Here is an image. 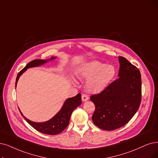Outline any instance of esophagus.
Wrapping results in <instances>:
<instances>
[{"label":"esophagus","mask_w":158,"mask_h":158,"mask_svg":"<svg viewBox=\"0 0 158 158\" xmlns=\"http://www.w3.org/2000/svg\"><path fill=\"white\" fill-rule=\"evenodd\" d=\"M88 99H89V97H88L85 94H82L81 95V100H82L83 102H85Z\"/></svg>","instance_id":"1"}]
</instances>
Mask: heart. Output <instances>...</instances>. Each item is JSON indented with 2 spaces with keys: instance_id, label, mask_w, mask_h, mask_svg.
<instances>
[{
  "instance_id": "heart-1",
  "label": "heart",
  "mask_w": 158,
  "mask_h": 158,
  "mask_svg": "<svg viewBox=\"0 0 158 158\" xmlns=\"http://www.w3.org/2000/svg\"><path fill=\"white\" fill-rule=\"evenodd\" d=\"M116 74V69L112 65L92 61L81 66L78 71V78L87 80L86 89L93 93H99L109 85Z\"/></svg>"
}]
</instances>
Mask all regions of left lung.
<instances>
[{
  "label": "left lung",
  "instance_id": "1",
  "mask_svg": "<svg viewBox=\"0 0 158 158\" xmlns=\"http://www.w3.org/2000/svg\"><path fill=\"white\" fill-rule=\"evenodd\" d=\"M118 78L90 98L95 106L93 123L108 131L127 124L139 108L141 100L139 70L122 56H118Z\"/></svg>",
  "mask_w": 158,
  "mask_h": 158
}]
</instances>
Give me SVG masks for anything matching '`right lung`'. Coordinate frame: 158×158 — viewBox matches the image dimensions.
Listing matches in <instances>:
<instances>
[{
  "label": "right lung",
  "instance_id": "right-lung-1",
  "mask_svg": "<svg viewBox=\"0 0 158 158\" xmlns=\"http://www.w3.org/2000/svg\"><path fill=\"white\" fill-rule=\"evenodd\" d=\"M56 57H52L49 60H35L30 61V63L26 65L23 69L19 73L17 74V77L16 78L15 81V88L17 86V84L19 78L27 70V69L34 67H39L43 64H46L48 61L53 60ZM81 94L78 93L77 95H76L74 97L69 98H67L61 107V110L56 113V114L50 120L45 122L42 123H36L30 121L27 118L25 117L21 111H20L22 116L26 120L27 122L31 125L34 129L39 131L43 134H48V135H56L61 133V131H64L69 125V120H70L71 115L72 114V112L73 110L77 108L78 106H79L81 104Z\"/></svg>",
  "mask_w": 158,
  "mask_h": 158
}]
</instances>
